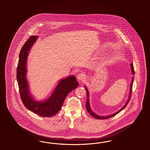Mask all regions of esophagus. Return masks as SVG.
<instances>
[{"mask_svg":"<svg viewBox=\"0 0 150 150\" xmlns=\"http://www.w3.org/2000/svg\"><path fill=\"white\" fill-rule=\"evenodd\" d=\"M86 79V75L83 73H80L77 76V79L79 81H84Z\"/></svg>","mask_w":150,"mask_h":150,"instance_id":"34e87169","label":"esophagus"}]
</instances>
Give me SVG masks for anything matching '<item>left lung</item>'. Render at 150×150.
Here are the masks:
<instances>
[{
  "label": "left lung",
  "instance_id": "obj_1",
  "mask_svg": "<svg viewBox=\"0 0 150 150\" xmlns=\"http://www.w3.org/2000/svg\"><path fill=\"white\" fill-rule=\"evenodd\" d=\"M130 67H131V71H132V75H134V67H133V64L132 63L130 64ZM133 80H134V77L132 78V83L130 84V91H129V98L128 100L127 101L126 103L125 104V105L123 107L121 108L120 110H119V111H117L116 112H115L113 114L110 115L108 116H100L98 115H97L95 114L94 112H93V111L92 110L91 106H90V103H89V91L88 89V88H86V86H85V89H86V95H87V99H86V108L87 110V111L91 115H92V116H93V117L97 119H108L110 118L112 116H114L115 115L117 114L118 113H119L120 111H121L125 107L127 106V105H128V103L129 102V100H130V97H131V95H132V86H133Z\"/></svg>",
  "mask_w": 150,
  "mask_h": 150
}]
</instances>
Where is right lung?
Returning a JSON list of instances; mask_svg holds the SVG:
<instances>
[{"label":"right lung","mask_w":150,"mask_h":150,"mask_svg":"<svg viewBox=\"0 0 150 150\" xmlns=\"http://www.w3.org/2000/svg\"><path fill=\"white\" fill-rule=\"evenodd\" d=\"M37 39L36 36H30L21 50L17 69V80L24 106L31 112L40 116L51 117L59 111L66 96L78 87L79 83L74 75L62 79L47 100H36L30 91L29 83L26 78V64L30 51Z\"/></svg>","instance_id":"obj_1"}]
</instances>
